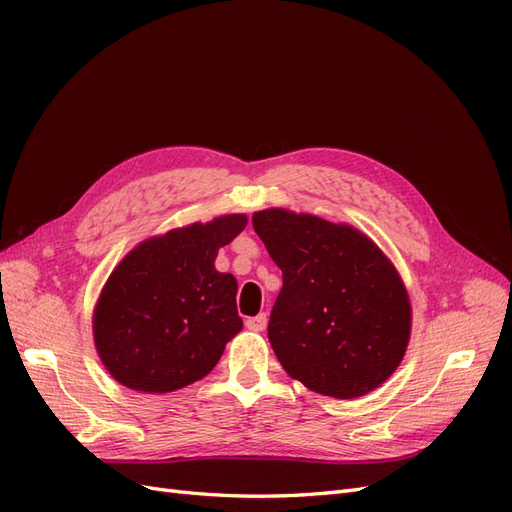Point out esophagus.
Returning a JSON list of instances; mask_svg holds the SVG:
<instances>
[{
    "label": "esophagus",
    "mask_w": 512,
    "mask_h": 512,
    "mask_svg": "<svg viewBox=\"0 0 512 512\" xmlns=\"http://www.w3.org/2000/svg\"><path fill=\"white\" fill-rule=\"evenodd\" d=\"M267 314H258V316H254V318H247L245 320V327L250 329V331H265V327H267Z\"/></svg>",
    "instance_id": "esophagus-1"
}]
</instances>
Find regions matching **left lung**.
I'll use <instances>...</instances> for the list:
<instances>
[{
  "label": "left lung",
  "instance_id": "left-lung-1",
  "mask_svg": "<svg viewBox=\"0 0 512 512\" xmlns=\"http://www.w3.org/2000/svg\"><path fill=\"white\" fill-rule=\"evenodd\" d=\"M252 224L284 277L269 342L286 374L335 399L389 380L412 331L408 290L389 256L359 228L312 213L271 207Z\"/></svg>",
  "mask_w": 512,
  "mask_h": 512
}]
</instances>
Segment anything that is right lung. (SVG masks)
Instances as JSON below:
<instances>
[{
	"mask_svg": "<svg viewBox=\"0 0 512 512\" xmlns=\"http://www.w3.org/2000/svg\"><path fill=\"white\" fill-rule=\"evenodd\" d=\"M245 224V213L194 222L121 258L94 307V344L119 384L162 395L218 365L243 320L235 275L215 269V258Z\"/></svg>",
	"mask_w": 512,
	"mask_h": 512,
	"instance_id": "1",
	"label": "right lung"
}]
</instances>
